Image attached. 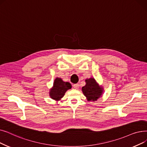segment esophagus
Here are the masks:
<instances>
[{
    "mask_svg": "<svg viewBox=\"0 0 147 147\" xmlns=\"http://www.w3.org/2000/svg\"><path fill=\"white\" fill-rule=\"evenodd\" d=\"M73 87L75 88V89H78L79 87V85L78 84H73Z\"/></svg>",
    "mask_w": 147,
    "mask_h": 147,
    "instance_id": "esophagus-1",
    "label": "esophagus"
}]
</instances>
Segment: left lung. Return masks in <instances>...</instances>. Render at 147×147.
<instances>
[{"label":"left lung","mask_w":147,"mask_h":147,"mask_svg":"<svg viewBox=\"0 0 147 147\" xmlns=\"http://www.w3.org/2000/svg\"><path fill=\"white\" fill-rule=\"evenodd\" d=\"M86 85L83 86L82 91L88 101H96L101 97L103 88L97 84L95 80L91 78L85 80Z\"/></svg>","instance_id":"1"}]
</instances>
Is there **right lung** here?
<instances>
[{
  "label": "right lung",
  "instance_id": "right-lung-1",
  "mask_svg": "<svg viewBox=\"0 0 147 147\" xmlns=\"http://www.w3.org/2000/svg\"><path fill=\"white\" fill-rule=\"evenodd\" d=\"M71 88V85L69 82H63L61 78L55 79L53 86L50 90V97L56 101L60 100L65 95L68 89Z\"/></svg>",
  "mask_w": 147,
  "mask_h": 147
}]
</instances>
